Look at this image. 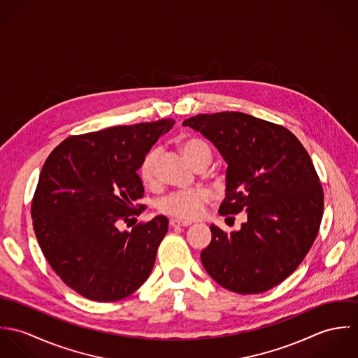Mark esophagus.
I'll use <instances>...</instances> for the list:
<instances>
[{
	"mask_svg": "<svg viewBox=\"0 0 358 358\" xmlns=\"http://www.w3.org/2000/svg\"><path fill=\"white\" fill-rule=\"evenodd\" d=\"M169 224H171L172 227H187V226H190L192 223H190V222H185V220H179V219H171V220H169Z\"/></svg>",
	"mask_w": 358,
	"mask_h": 358,
	"instance_id": "esophagus-1",
	"label": "esophagus"
}]
</instances>
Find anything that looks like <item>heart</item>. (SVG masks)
<instances>
[{"instance_id":"b5f03b06","label":"heart","mask_w":358,"mask_h":358,"mask_svg":"<svg viewBox=\"0 0 358 358\" xmlns=\"http://www.w3.org/2000/svg\"><path fill=\"white\" fill-rule=\"evenodd\" d=\"M180 150L187 161L196 168L203 161H210V149L204 141L199 138H189L180 142ZM157 158L158 150L152 149L145 154L141 161L138 175L143 185L153 186L157 180ZM209 200V192L203 187L189 189V190H178L166 194L158 201V209L169 216L182 219V220H193L201 216L204 210V205Z\"/></svg>"}]
</instances>
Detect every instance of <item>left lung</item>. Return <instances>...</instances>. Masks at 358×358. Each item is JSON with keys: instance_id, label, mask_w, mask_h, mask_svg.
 <instances>
[{"instance_id": "1", "label": "left lung", "mask_w": 358, "mask_h": 358, "mask_svg": "<svg viewBox=\"0 0 358 358\" xmlns=\"http://www.w3.org/2000/svg\"><path fill=\"white\" fill-rule=\"evenodd\" d=\"M183 125L201 132L229 165L219 213H247L238 231L210 226L205 270L231 292L271 289L298 268L320 230L324 192L310 155L285 127L238 111L199 114Z\"/></svg>"}]
</instances>
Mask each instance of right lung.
Wrapping results in <instances>:
<instances>
[{"instance_id":"right-lung-1","label":"right lung","mask_w":358,"mask_h":358,"mask_svg":"<svg viewBox=\"0 0 358 358\" xmlns=\"http://www.w3.org/2000/svg\"><path fill=\"white\" fill-rule=\"evenodd\" d=\"M173 124L166 118L73 135L48 155L31 201L33 227L53 271L84 298L121 301L150 275L168 219L121 227L146 209L136 204L145 194L138 169Z\"/></svg>"}]
</instances>
